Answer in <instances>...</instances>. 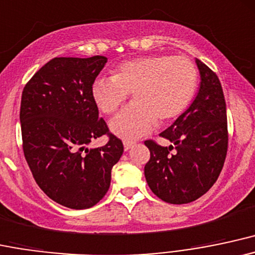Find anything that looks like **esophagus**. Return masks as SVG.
<instances>
[{
  "label": "esophagus",
  "mask_w": 255,
  "mask_h": 255,
  "mask_svg": "<svg viewBox=\"0 0 255 255\" xmlns=\"http://www.w3.org/2000/svg\"><path fill=\"white\" fill-rule=\"evenodd\" d=\"M135 145V142L133 141H124V149L128 150L130 148H132Z\"/></svg>",
  "instance_id": "obj_1"
}]
</instances>
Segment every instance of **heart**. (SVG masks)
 I'll return each instance as SVG.
<instances>
[{
    "label": "heart",
    "instance_id": "obj_1",
    "mask_svg": "<svg viewBox=\"0 0 255 255\" xmlns=\"http://www.w3.org/2000/svg\"><path fill=\"white\" fill-rule=\"evenodd\" d=\"M197 70L183 55H148L120 64L112 78H97L91 96L99 110L112 114L132 93L133 104L117 114L111 130L123 139L139 138L156 122L176 119L187 110L197 87Z\"/></svg>",
    "mask_w": 255,
    "mask_h": 255
}]
</instances>
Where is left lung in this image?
Returning a JSON list of instances; mask_svg holds the SVG:
<instances>
[{
    "label": "left lung",
    "mask_w": 255,
    "mask_h": 255,
    "mask_svg": "<svg viewBox=\"0 0 255 255\" xmlns=\"http://www.w3.org/2000/svg\"><path fill=\"white\" fill-rule=\"evenodd\" d=\"M201 76L190 107L160 133L172 144L162 147L147 139L150 159L145 181L162 201L189 204L207 193L218 179L228 151L227 106L218 76L196 59Z\"/></svg>",
    "instance_id": "left-lung-1"
}]
</instances>
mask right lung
Listing matches in <instances>:
<instances>
[{"mask_svg": "<svg viewBox=\"0 0 255 255\" xmlns=\"http://www.w3.org/2000/svg\"><path fill=\"white\" fill-rule=\"evenodd\" d=\"M106 56L54 58L25 85L20 105L22 150L38 187L53 201L84 210L95 206L111 184L124 145L99 118L91 85ZM107 134L105 146L89 150Z\"/></svg>", "mask_w": 255, "mask_h": 255, "instance_id": "obj_1", "label": "right lung"}]
</instances>
